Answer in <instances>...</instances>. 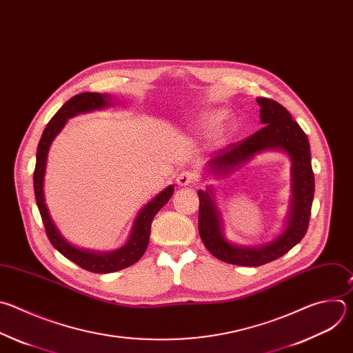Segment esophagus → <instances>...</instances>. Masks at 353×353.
Returning a JSON list of instances; mask_svg holds the SVG:
<instances>
[{"instance_id":"obj_1","label":"esophagus","mask_w":353,"mask_h":353,"mask_svg":"<svg viewBox=\"0 0 353 353\" xmlns=\"http://www.w3.org/2000/svg\"><path fill=\"white\" fill-rule=\"evenodd\" d=\"M194 181H196V176L192 171H182L176 176V183L179 186H189V185L194 183Z\"/></svg>"}]
</instances>
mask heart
Masks as SVG:
<instances>
[{
	"label": "heart",
	"mask_w": 353,
	"mask_h": 353,
	"mask_svg": "<svg viewBox=\"0 0 353 353\" xmlns=\"http://www.w3.org/2000/svg\"><path fill=\"white\" fill-rule=\"evenodd\" d=\"M224 118V112L223 111H208V112H204L200 119H199V123L201 125V128L204 129H211L214 128L216 125H219Z\"/></svg>",
	"instance_id": "1"
}]
</instances>
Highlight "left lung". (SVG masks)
I'll use <instances>...</instances> for the list:
<instances>
[{
    "instance_id": "1",
    "label": "left lung",
    "mask_w": 353,
    "mask_h": 353,
    "mask_svg": "<svg viewBox=\"0 0 353 353\" xmlns=\"http://www.w3.org/2000/svg\"><path fill=\"white\" fill-rule=\"evenodd\" d=\"M260 122L264 125L252 136L231 143L211 157L207 171L216 176H227L264 150H281L290 156L292 168V199L284 231L274 241L261 246H238L224 236L221 213L216 204L214 190L207 186L199 190V234L207 250L221 261L257 267L288 253L305 236L314 196L310 145L306 133L292 119L285 107L274 100L259 97Z\"/></svg>"
}]
</instances>
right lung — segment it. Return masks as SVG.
Wrapping results in <instances>:
<instances>
[{
  "instance_id": "obj_1",
  "label": "right lung",
  "mask_w": 353,
  "mask_h": 353,
  "mask_svg": "<svg viewBox=\"0 0 353 353\" xmlns=\"http://www.w3.org/2000/svg\"><path fill=\"white\" fill-rule=\"evenodd\" d=\"M111 97L108 94L100 93H81L69 99L50 119L47 123L41 139L37 146V156H36V168L33 174V185H34V196L36 203L40 211V216L47 232V236L51 245L68 260L74 261L79 267L96 272V274H105L114 272L122 268H126L134 264L140 257H142L148 249L149 239H150V228L154 216L159 213L160 208L171 199L174 194V186L170 185L163 192H160L153 200H150L137 214L132 232L129 235L128 242L114 250V252H92L83 250L74 245H70L58 231L51 216L48 213V208L44 200V174H46V164H47V154L50 146L52 143L54 137L61 132L65 126L66 121L82 112H89L94 110H100L103 107L111 105Z\"/></svg>"
}]
</instances>
